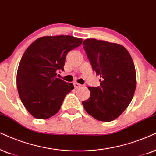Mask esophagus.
Instances as JSON below:
<instances>
[{
	"label": "esophagus",
	"mask_w": 156,
	"mask_h": 156,
	"mask_svg": "<svg viewBox=\"0 0 156 156\" xmlns=\"http://www.w3.org/2000/svg\"><path fill=\"white\" fill-rule=\"evenodd\" d=\"M73 84H74L75 88H80V86H81V85L79 84V83H74Z\"/></svg>",
	"instance_id": "esophagus-1"
}]
</instances>
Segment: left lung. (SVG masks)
I'll use <instances>...</instances> for the list:
<instances>
[{
	"label": "left lung",
	"mask_w": 156,
	"mask_h": 156,
	"mask_svg": "<svg viewBox=\"0 0 156 156\" xmlns=\"http://www.w3.org/2000/svg\"><path fill=\"white\" fill-rule=\"evenodd\" d=\"M83 48L100 86L88 87L90 95L83 101L85 110L98 121L111 122L127 109L135 94L137 79L133 58L122 45L86 39Z\"/></svg>",
	"instance_id": "1"
}]
</instances>
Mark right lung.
Masks as SVG:
<instances>
[{"instance_id": "add662e5", "label": "right lung", "mask_w": 156, "mask_h": 156, "mask_svg": "<svg viewBox=\"0 0 156 156\" xmlns=\"http://www.w3.org/2000/svg\"><path fill=\"white\" fill-rule=\"evenodd\" d=\"M70 35L46 36L36 39L23 53L16 75L19 97L33 117L48 119L58 112L73 83L57 78L64 70L66 55L82 44Z\"/></svg>"}]
</instances>
